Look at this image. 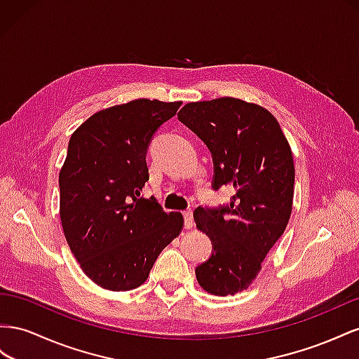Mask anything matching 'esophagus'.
<instances>
[{
	"label": "esophagus",
	"mask_w": 359,
	"mask_h": 359,
	"mask_svg": "<svg viewBox=\"0 0 359 359\" xmlns=\"http://www.w3.org/2000/svg\"><path fill=\"white\" fill-rule=\"evenodd\" d=\"M183 218H185V227L192 229L194 227V213L191 209L183 212Z\"/></svg>",
	"instance_id": "obj_1"
}]
</instances>
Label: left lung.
<instances>
[{"mask_svg": "<svg viewBox=\"0 0 359 359\" xmlns=\"http://www.w3.org/2000/svg\"><path fill=\"white\" fill-rule=\"evenodd\" d=\"M179 120L209 147L213 188L231 187L230 206L197 208V229L213 243L197 281L210 294L248 289L266 254L281 238L292 215L294 165L287 138L271 112L236 97L189 102Z\"/></svg>", "mask_w": 359, "mask_h": 359, "instance_id": "1", "label": "left lung"}]
</instances>
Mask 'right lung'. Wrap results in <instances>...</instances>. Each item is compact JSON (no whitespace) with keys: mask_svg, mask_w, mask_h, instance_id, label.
<instances>
[{"mask_svg":"<svg viewBox=\"0 0 359 359\" xmlns=\"http://www.w3.org/2000/svg\"><path fill=\"white\" fill-rule=\"evenodd\" d=\"M182 102L135 99L97 111L69 140L60 170V219L72 254L88 278L111 292L137 289L161 251L183 229L140 192L149 180L151 135Z\"/></svg>","mask_w":359,"mask_h":359,"instance_id":"right-lung-1","label":"right lung"}]
</instances>
